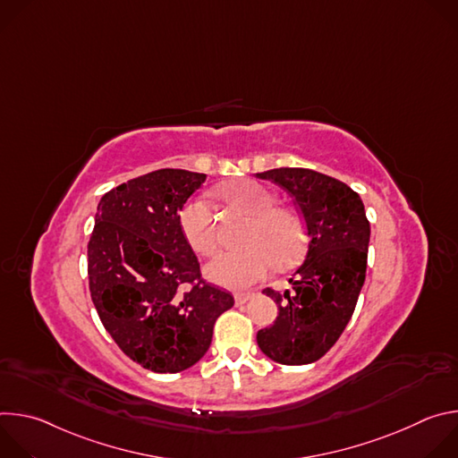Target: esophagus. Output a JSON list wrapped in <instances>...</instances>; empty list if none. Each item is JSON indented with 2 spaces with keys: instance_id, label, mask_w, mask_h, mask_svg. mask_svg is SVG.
<instances>
[{
  "instance_id": "obj_1",
  "label": "esophagus",
  "mask_w": 458,
  "mask_h": 458,
  "mask_svg": "<svg viewBox=\"0 0 458 458\" xmlns=\"http://www.w3.org/2000/svg\"><path fill=\"white\" fill-rule=\"evenodd\" d=\"M250 299H251V293H237V295H235V304H237V306L246 304Z\"/></svg>"
}]
</instances>
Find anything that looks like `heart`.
<instances>
[{
    "instance_id": "b5f03b06",
    "label": "heart",
    "mask_w": 458,
    "mask_h": 458,
    "mask_svg": "<svg viewBox=\"0 0 458 458\" xmlns=\"http://www.w3.org/2000/svg\"><path fill=\"white\" fill-rule=\"evenodd\" d=\"M221 199L250 216L242 233V248L223 251L207 267L214 283L244 290L263 279L276 267H288L301 257L306 244L304 225L297 212L276 207V195L260 182L239 179L219 190ZM179 228L199 255H214L219 246L212 207L205 199H191L179 212Z\"/></svg>"
}]
</instances>
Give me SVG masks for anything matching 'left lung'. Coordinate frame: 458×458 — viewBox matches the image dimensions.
<instances>
[{
    "mask_svg": "<svg viewBox=\"0 0 458 458\" xmlns=\"http://www.w3.org/2000/svg\"><path fill=\"white\" fill-rule=\"evenodd\" d=\"M257 177L292 195L310 237L292 290H263L279 315L257 332V344L276 362L310 364L337 343L353 315L366 279L369 223L359 193L339 179L308 168H274Z\"/></svg>",
    "mask_w": 458,
    "mask_h": 458,
    "instance_id": "obj_1",
    "label": "left lung"
}]
</instances>
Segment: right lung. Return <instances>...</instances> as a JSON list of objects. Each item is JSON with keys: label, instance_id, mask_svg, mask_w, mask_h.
<instances>
[{"label": "right lung", "instance_id": "obj_1", "mask_svg": "<svg viewBox=\"0 0 458 458\" xmlns=\"http://www.w3.org/2000/svg\"><path fill=\"white\" fill-rule=\"evenodd\" d=\"M207 175L161 168L106 191L89 241L90 297L105 330L140 366L177 373L210 348L230 292L201 277L179 212Z\"/></svg>", "mask_w": 458, "mask_h": 458}]
</instances>
